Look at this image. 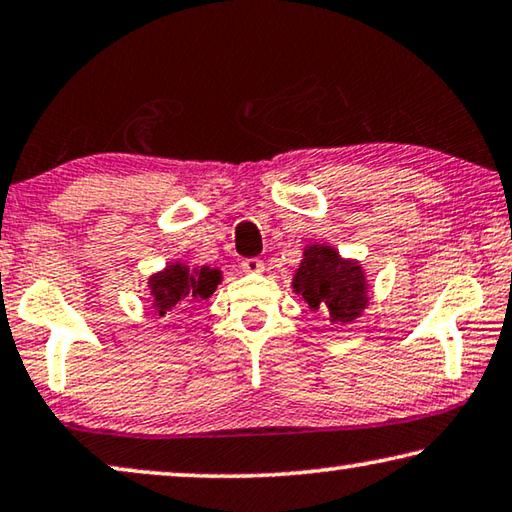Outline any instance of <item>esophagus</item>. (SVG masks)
I'll return each instance as SVG.
<instances>
[{
	"instance_id": "34e87169",
	"label": "esophagus",
	"mask_w": 512,
	"mask_h": 512,
	"mask_svg": "<svg viewBox=\"0 0 512 512\" xmlns=\"http://www.w3.org/2000/svg\"><path fill=\"white\" fill-rule=\"evenodd\" d=\"M240 267L245 272H263V261L261 258H245V261L240 263Z\"/></svg>"
}]
</instances>
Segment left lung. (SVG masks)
<instances>
[{
    "label": "left lung",
    "mask_w": 512,
    "mask_h": 512,
    "mask_svg": "<svg viewBox=\"0 0 512 512\" xmlns=\"http://www.w3.org/2000/svg\"><path fill=\"white\" fill-rule=\"evenodd\" d=\"M293 288L311 311L325 313L332 325H345L359 318L368 302L359 263L343 261L334 249L320 245L304 251Z\"/></svg>",
    "instance_id": "1"
}]
</instances>
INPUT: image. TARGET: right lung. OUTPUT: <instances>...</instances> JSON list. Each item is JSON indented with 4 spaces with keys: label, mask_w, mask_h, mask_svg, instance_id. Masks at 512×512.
<instances>
[{
    "label": "right lung",
    "mask_w": 512,
    "mask_h": 512,
    "mask_svg": "<svg viewBox=\"0 0 512 512\" xmlns=\"http://www.w3.org/2000/svg\"><path fill=\"white\" fill-rule=\"evenodd\" d=\"M219 270L201 267V270H187L183 265H169L167 270L155 274L151 279L153 309L160 316H167L169 311L192 309V304H199L215 293L219 283Z\"/></svg>",
    "instance_id": "1"
}]
</instances>
